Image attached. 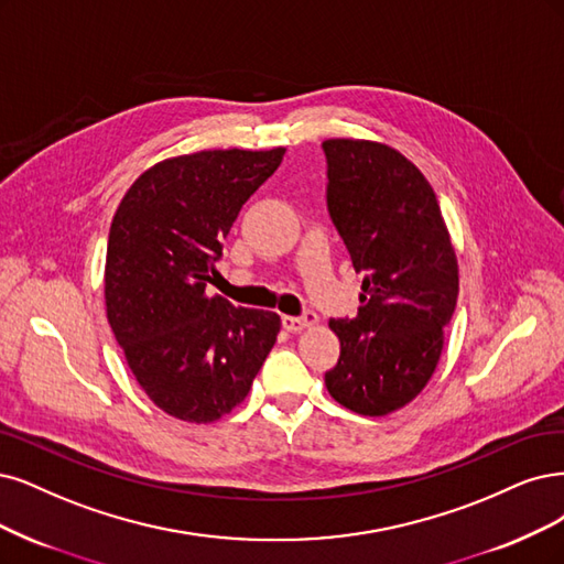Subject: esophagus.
<instances>
[{
    "instance_id": "esophagus-1",
    "label": "esophagus",
    "mask_w": 564,
    "mask_h": 564,
    "mask_svg": "<svg viewBox=\"0 0 564 564\" xmlns=\"http://www.w3.org/2000/svg\"><path fill=\"white\" fill-rule=\"evenodd\" d=\"M317 322H319V317L315 313H305L303 317H289V315L282 317V326L289 334H299V332H303V328L315 326Z\"/></svg>"
}]
</instances>
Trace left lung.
Listing matches in <instances>:
<instances>
[{
  "label": "left lung",
  "instance_id": "left-lung-1",
  "mask_svg": "<svg viewBox=\"0 0 564 564\" xmlns=\"http://www.w3.org/2000/svg\"><path fill=\"white\" fill-rule=\"evenodd\" d=\"M326 203L364 273L355 319H332L340 340L326 390L352 413L380 417L432 380L459 294V268L432 184L401 151L334 138Z\"/></svg>",
  "mask_w": 564,
  "mask_h": 564
}]
</instances>
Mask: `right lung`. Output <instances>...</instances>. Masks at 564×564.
I'll list each match as a JSON object with an SVG mask.
<instances>
[{"instance_id": "add662e5", "label": "right lung", "mask_w": 564, "mask_h": 564, "mask_svg": "<svg viewBox=\"0 0 564 564\" xmlns=\"http://www.w3.org/2000/svg\"><path fill=\"white\" fill-rule=\"evenodd\" d=\"M209 149L165 159L116 209L105 305L130 371L163 413L207 424L245 401L280 334V315L207 296L221 240L284 156Z\"/></svg>"}]
</instances>
